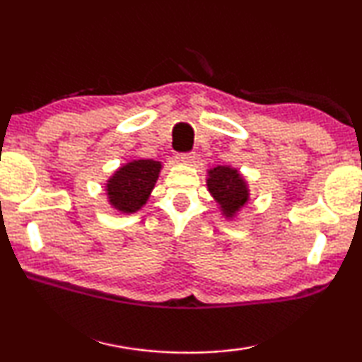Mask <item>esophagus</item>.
Returning <instances> with one entry per match:
<instances>
[{"label":"esophagus","instance_id":"34e87169","mask_svg":"<svg viewBox=\"0 0 362 362\" xmlns=\"http://www.w3.org/2000/svg\"><path fill=\"white\" fill-rule=\"evenodd\" d=\"M177 159L182 164H192L194 161V153H182V155L177 156Z\"/></svg>","mask_w":362,"mask_h":362}]
</instances>
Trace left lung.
Listing matches in <instances>:
<instances>
[{"mask_svg":"<svg viewBox=\"0 0 362 362\" xmlns=\"http://www.w3.org/2000/svg\"><path fill=\"white\" fill-rule=\"evenodd\" d=\"M207 189L225 218H235L249 201V187L236 168L217 166L207 170Z\"/></svg>","mask_w":362,"mask_h":362,"instance_id":"8db88e82","label":"left lung"}]
</instances>
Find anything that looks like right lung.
<instances>
[{
  "label": "right lung",
  "instance_id": "obj_1",
  "mask_svg": "<svg viewBox=\"0 0 362 362\" xmlns=\"http://www.w3.org/2000/svg\"><path fill=\"white\" fill-rule=\"evenodd\" d=\"M163 164L153 159H134L122 164L105 185L108 203L122 214H134L146 204Z\"/></svg>",
  "mask_w": 362,
  "mask_h": 362
}]
</instances>
